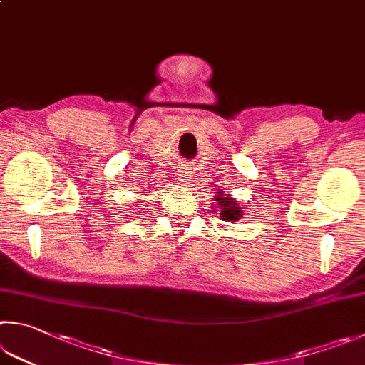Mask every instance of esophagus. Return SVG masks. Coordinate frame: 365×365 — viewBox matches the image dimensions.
<instances>
[{"label":"esophagus","mask_w":365,"mask_h":365,"mask_svg":"<svg viewBox=\"0 0 365 365\" xmlns=\"http://www.w3.org/2000/svg\"><path fill=\"white\" fill-rule=\"evenodd\" d=\"M177 175H178V180H180L182 183H188L190 178H191V174H190V169L187 168V165H180L177 170Z\"/></svg>","instance_id":"34e87169"}]
</instances>
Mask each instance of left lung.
<instances>
[{
	"label": "left lung",
	"instance_id": "1",
	"mask_svg": "<svg viewBox=\"0 0 365 365\" xmlns=\"http://www.w3.org/2000/svg\"><path fill=\"white\" fill-rule=\"evenodd\" d=\"M214 201L217 202L215 209L220 210V218L223 222L235 223L242 218V207L240 201H236V197L230 196L227 191H220V193L214 195Z\"/></svg>",
	"mask_w": 365,
	"mask_h": 365
}]
</instances>
